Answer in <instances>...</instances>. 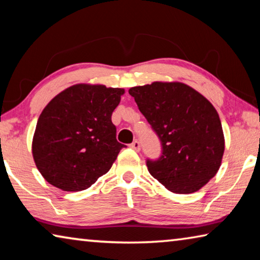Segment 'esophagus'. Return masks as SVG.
<instances>
[{"label":"esophagus","instance_id":"1","mask_svg":"<svg viewBox=\"0 0 260 260\" xmlns=\"http://www.w3.org/2000/svg\"><path fill=\"white\" fill-rule=\"evenodd\" d=\"M131 148L132 149H134L135 151H140V149H141V146H140V142L138 140H135L134 142H132L131 143Z\"/></svg>","mask_w":260,"mask_h":260}]
</instances>
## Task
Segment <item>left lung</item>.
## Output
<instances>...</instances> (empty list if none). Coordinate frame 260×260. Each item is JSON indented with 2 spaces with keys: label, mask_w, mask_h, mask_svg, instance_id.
Segmentation results:
<instances>
[{
  "label": "left lung",
  "mask_w": 260,
  "mask_h": 260,
  "mask_svg": "<svg viewBox=\"0 0 260 260\" xmlns=\"http://www.w3.org/2000/svg\"><path fill=\"white\" fill-rule=\"evenodd\" d=\"M161 144L148 171L175 193H191L217 174L225 150L217 110L181 82H152L128 90Z\"/></svg>",
  "instance_id": "obj_1"
}]
</instances>
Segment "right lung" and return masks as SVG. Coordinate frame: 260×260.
Here are the masks:
<instances>
[{"label":"right lung","mask_w":260,"mask_h":260,"mask_svg":"<svg viewBox=\"0 0 260 260\" xmlns=\"http://www.w3.org/2000/svg\"><path fill=\"white\" fill-rule=\"evenodd\" d=\"M124 93L121 88L80 83L48 103L32 143L35 165L48 182L65 191H80L111 169L125 147L117 141L111 120Z\"/></svg>","instance_id":"right-lung-1"}]
</instances>
